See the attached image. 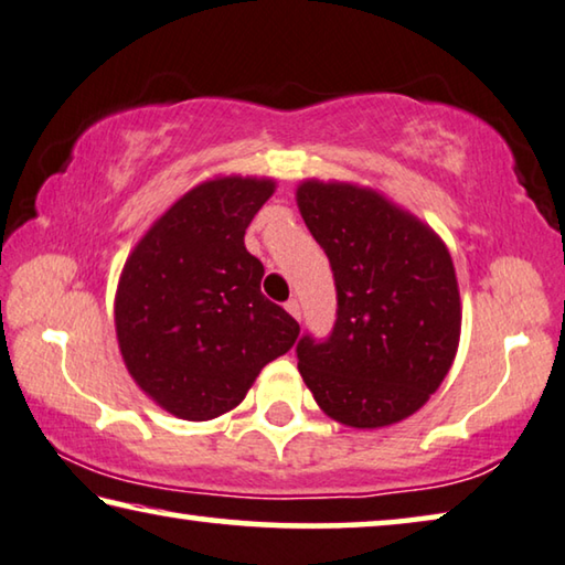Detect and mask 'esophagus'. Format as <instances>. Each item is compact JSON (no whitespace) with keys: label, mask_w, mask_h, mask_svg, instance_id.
Listing matches in <instances>:
<instances>
[{"label":"esophagus","mask_w":565,"mask_h":565,"mask_svg":"<svg viewBox=\"0 0 565 565\" xmlns=\"http://www.w3.org/2000/svg\"><path fill=\"white\" fill-rule=\"evenodd\" d=\"M284 307H286V311H289L294 319H301V307H299L297 299H289V301L284 303Z\"/></svg>","instance_id":"34e87169"}]
</instances>
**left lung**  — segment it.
Segmentation results:
<instances>
[{
  "mask_svg": "<svg viewBox=\"0 0 565 565\" xmlns=\"http://www.w3.org/2000/svg\"><path fill=\"white\" fill-rule=\"evenodd\" d=\"M297 203L337 286L331 334L297 344L301 377L337 423H399L440 387L458 352L462 309L450 250L372 188L303 181Z\"/></svg>",
  "mask_w": 565,
  "mask_h": 565,
  "instance_id": "obj_1",
  "label": "left lung"
}]
</instances>
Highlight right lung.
Returning a JSON list of instances; mask_svg holds the SVG:
<instances>
[{
	"label": "right lung",
	"mask_w": 565,
	"mask_h": 565,
	"mask_svg": "<svg viewBox=\"0 0 565 565\" xmlns=\"http://www.w3.org/2000/svg\"><path fill=\"white\" fill-rule=\"evenodd\" d=\"M271 178L218 175L181 195L132 248L115 294V331L138 387L181 419L234 409L297 319L262 294L264 264L244 244Z\"/></svg>",
	"instance_id": "right-lung-1"
}]
</instances>
